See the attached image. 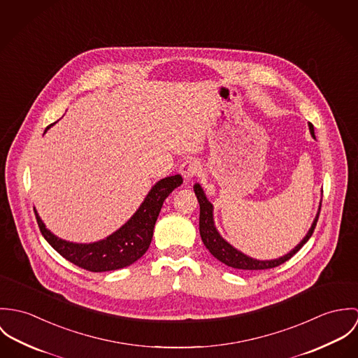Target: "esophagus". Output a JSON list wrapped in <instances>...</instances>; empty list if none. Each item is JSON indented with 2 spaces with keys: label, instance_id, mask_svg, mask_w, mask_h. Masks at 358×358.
<instances>
[{
  "label": "esophagus",
  "instance_id": "1",
  "mask_svg": "<svg viewBox=\"0 0 358 358\" xmlns=\"http://www.w3.org/2000/svg\"><path fill=\"white\" fill-rule=\"evenodd\" d=\"M199 170L200 167L195 160H185L180 167V173L187 181H191L192 178H195L199 174Z\"/></svg>",
  "mask_w": 358,
  "mask_h": 358
}]
</instances>
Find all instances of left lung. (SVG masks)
Instances as JSON below:
<instances>
[{"mask_svg": "<svg viewBox=\"0 0 358 358\" xmlns=\"http://www.w3.org/2000/svg\"><path fill=\"white\" fill-rule=\"evenodd\" d=\"M310 127V133L315 137V130H313V124L309 123ZM195 195L198 198L199 204H200V215H199V232L201 240L206 245V248L222 264L235 268V269H241V271H264V269H272L280 266L281 264H284L285 261L291 259L301 248L302 245L312 238L315 228L317 225L318 215L320 211L316 215V220L313 221V225L310 228V231L308 232V235L305 238L292 250L289 251L287 255L278 258V259H272V261H258L254 258H250L247 255H244L243 252L238 251L235 247H232L228 241H225L224 238L220 236V234L217 232L215 227H214V221H213V204L207 200L201 187L196 184L194 187ZM320 210H321V204H320Z\"/></svg>", "mask_w": 358, "mask_h": 358, "instance_id": "obj_1", "label": "left lung"}]
</instances>
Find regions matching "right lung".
Instances as JSON below:
<instances>
[{
  "instance_id": "obj_1",
  "label": "right lung",
  "mask_w": 358,
  "mask_h": 358,
  "mask_svg": "<svg viewBox=\"0 0 358 358\" xmlns=\"http://www.w3.org/2000/svg\"><path fill=\"white\" fill-rule=\"evenodd\" d=\"M181 184L182 177L180 174L160 180L122 228L111 236L90 244H77L56 238L45 228L36 210L34 213L42 236L62 257L89 272H108L129 266L145 254L164 199Z\"/></svg>"
}]
</instances>
